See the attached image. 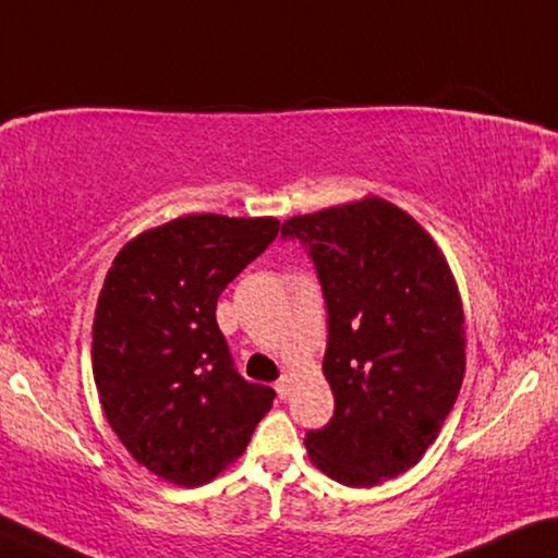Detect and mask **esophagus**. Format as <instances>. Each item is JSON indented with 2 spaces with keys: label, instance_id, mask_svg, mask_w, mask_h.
Segmentation results:
<instances>
[{
  "label": "esophagus",
  "instance_id": "esophagus-1",
  "mask_svg": "<svg viewBox=\"0 0 558 558\" xmlns=\"http://www.w3.org/2000/svg\"><path fill=\"white\" fill-rule=\"evenodd\" d=\"M291 387H294V379H291V376H281V379L274 384V389H277L279 399H287L291 393Z\"/></svg>",
  "mask_w": 558,
  "mask_h": 558
}]
</instances>
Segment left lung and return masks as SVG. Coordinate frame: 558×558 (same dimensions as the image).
I'll return each mask as SVG.
<instances>
[{"mask_svg":"<svg viewBox=\"0 0 558 558\" xmlns=\"http://www.w3.org/2000/svg\"><path fill=\"white\" fill-rule=\"evenodd\" d=\"M308 246L329 312L324 379L331 422L308 432V461L368 488L416 466L466 372L459 284L436 239L397 204L366 194L289 217Z\"/></svg>","mask_w":558,"mask_h":558,"instance_id":"obj_1","label":"left lung"}]
</instances>
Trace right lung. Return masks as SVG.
Returning a JSON list of instances; mask_svg holds the SVG:
<instances>
[{
	"mask_svg": "<svg viewBox=\"0 0 558 558\" xmlns=\"http://www.w3.org/2000/svg\"><path fill=\"white\" fill-rule=\"evenodd\" d=\"M279 234L277 217L184 214L111 262L92 327V374L136 464L204 486L242 457L274 389L234 372L217 299Z\"/></svg>",
	"mask_w": 558,
	"mask_h": 558,
	"instance_id": "1",
	"label": "right lung"
}]
</instances>
